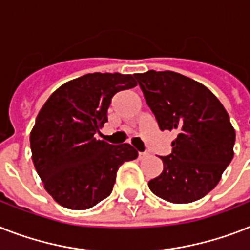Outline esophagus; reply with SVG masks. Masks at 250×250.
<instances>
[{"mask_svg":"<svg viewBox=\"0 0 250 250\" xmlns=\"http://www.w3.org/2000/svg\"><path fill=\"white\" fill-rule=\"evenodd\" d=\"M149 154L146 153V151H140L139 153V159H145L146 157H147Z\"/></svg>","mask_w":250,"mask_h":250,"instance_id":"obj_1","label":"esophagus"}]
</instances>
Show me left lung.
Here are the masks:
<instances>
[{
    "mask_svg": "<svg viewBox=\"0 0 250 250\" xmlns=\"http://www.w3.org/2000/svg\"><path fill=\"white\" fill-rule=\"evenodd\" d=\"M135 78L159 128L177 132L150 190L176 204L202 199L234 158L235 129L226 109L206 86L178 73L149 70Z\"/></svg>",
    "mask_w": 250,
    "mask_h": 250,
    "instance_id": "left-lung-1",
    "label": "left lung"
}]
</instances>
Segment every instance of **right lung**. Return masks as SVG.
<instances>
[{
    "label": "right lung",
    "instance_id": "obj_1",
    "mask_svg": "<svg viewBox=\"0 0 250 250\" xmlns=\"http://www.w3.org/2000/svg\"><path fill=\"white\" fill-rule=\"evenodd\" d=\"M137 83L131 74L92 73L48 97L30 132L32 159L46 191L69 209H88L110 195L122 164L137 158L129 144L96 139L111 99Z\"/></svg>",
    "mask_w": 250,
    "mask_h": 250
}]
</instances>
